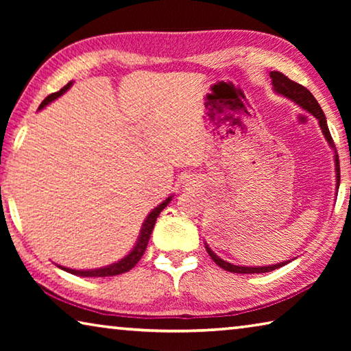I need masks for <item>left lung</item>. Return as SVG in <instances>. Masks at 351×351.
<instances>
[{"label":"left lung","mask_w":351,"mask_h":351,"mask_svg":"<svg viewBox=\"0 0 351 351\" xmlns=\"http://www.w3.org/2000/svg\"><path fill=\"white\" fill-rule=\"evenodd\" d=\"M269 77H271V80H272V86H274V91L277 94H280V96H285V97L291 99L294 104L302 106V108L310 112V114H313L319 121L320 130H322V133L325 136L326 142H328L330 147L332 148V150H335L336 190H337V189H339V182H341L339 156H337L335 142H332L328 125H326V117L324 114L322 108H320V105L317 104V100L314 99L313 94L308 91L305 86H302V85H299V83L289 80L287 75H283L282 73H278V71H272V73H269ZM204 245H206L207 252H209L212 260L215 261V263L219 266V268H223L224 271H229V272H235V274H260V272H271V271L282 268V266L289 263V260H288V261H280V263L269 265V266H239V265H232V263H229V261L219 258L218 255H215V252H213L212 249L209 247V245H207V243H204Z\"/></svg>","instance_id":"obj_1"}]
</instances>
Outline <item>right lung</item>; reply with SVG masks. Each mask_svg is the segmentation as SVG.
Instances as JSON below:
<instances>
[{
  "instance_id": "obj_1",
  "label": "right lung",
  "mask_w": 351,
  "mask_h": 351,
  "mask_svg": "<svg viewBox=\"0 0 351 351\" xmlns=\"http://www.w3.org/2000/svg\"><path fill=\"white\" fill-rule=\"evenodd\" d=\"M71 85H73V82H69L66 86H63L60 91L58 93H54L51 94V96H47L43 102H41V105L38 106V110H43L46 105H49L52 100H56L57 97H60L62 94L66 93ZM173 197V195H171ZM171 197L165 198L161 204L154 207V209L148 213L145 221L142 223V228H141V232H139V237H138V241H136L134 247L130 251L128 255H125V257L121 258L119 261H116V263L112 265H108V266H104V268H97V269H71V268H66V266H60L57 265L58 268L69 272V274H74V276H80V277H110V276H119L122 274V272H127L132 268H134L136 263L141 260L142 255H144L145 252V247L148 245V240H150V235L153 232V228H154V223H156V218L159 217V213H161L165 207H167V204L171 201Z\"/></svg>"
}]
</instances>
